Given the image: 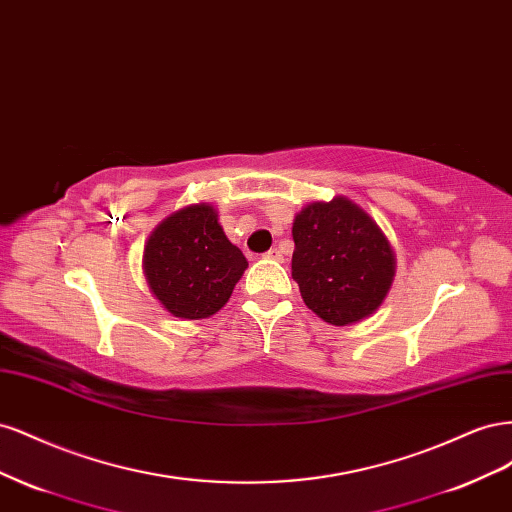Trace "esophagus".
Segmentation results:
<instances>
[{
	"mask_svg": "<svg viewBox=\"0 0 512 512\" xmlns=\"http://www.w3.org/2000/svg\"><path fill=\"white\" fill-rule=\"evenodd\" d=\"M267 258H271V260H282V252L277 250V247H271V250L265 254Z\"/></svg>",
	"mask_w": 512,
	"mask_h": 512,
	"instance_id": "1",
	"label": "esophagus"
}]
</instances>
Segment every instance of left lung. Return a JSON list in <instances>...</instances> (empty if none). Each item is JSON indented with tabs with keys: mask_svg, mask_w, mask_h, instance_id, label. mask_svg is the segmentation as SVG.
I'll return each mask as SVG.
<instances>
[{
	"mask_svg": "<svg viewBox=\"0 0 512 512\" xmlns=\"http://www.w3.org/2000/svg\"><path fill=\"white\" fill-rule=\"evenodd\" d=\"M292 280L324 322L348 327L384 303L395 252L371 215L346 196L305 205L292 222Z\"/></svg>",
	"mask_w": 512,
	"mask_h": 512,
	"instance_id": "1",
	"label": "left lung"
}]
</instances>
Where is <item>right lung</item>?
Segmentation results:
<instances>
[{
  "instance_id": "add662e5",
  "label": "right lung",
  "mask_w": 512,
  "mask_h": 512,
  "mask_svg": "<svg viewBox=\"0 0 512 512\" xmlns=\"http://www.w3.org/2000/svg\"><path fill=\"white\" fill-rule=\"evenodd\" d=\"M247 269L230 243L218 209L188 205L162 220L145 243L143 273L153 297L170 316L200 320L218 314Z\"/></svg>"
}]
</instances>
